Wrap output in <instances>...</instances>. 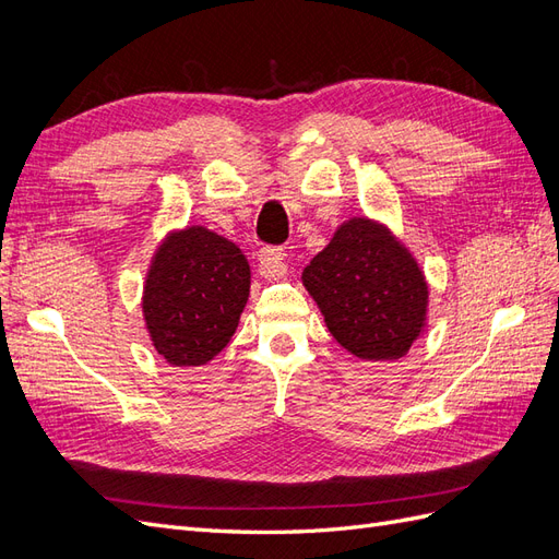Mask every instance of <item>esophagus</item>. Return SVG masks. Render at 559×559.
Listing matches in <instances>:
<instances>
[{
    "mask_svg": "<svg viewBox=\"0 0 559 559\" xmlns=\"http://www.w3.org/2000/svg\"><path fill=\"white\" fill-rule=\"evenodd\" d=\"M259 270L261 275L267 280H280L289 273V265H286V253L280 247H265L259 251Z\"/></svg>",
    "mask_w": 559,
    "mask_h": 559,
    "instance_id": "obj_1",
    "label": "esophagus"
}]
</instances>
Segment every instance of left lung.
I'll return each instance as SVG.
<instances>
[{
    "mask_svg": "<svg viewBox=\"0 0 559 559\" xmlns=\"http://www.w3.org/2000/svg\"><path fill=\"white\" fill-rule=\"evenodd\" d=\"M300 280L337 345L357 359H401L427 331L425 270L376 218L352 216L337 226Z\"/></svg>",
    "mask_w": 559,
    "mask_h": 559,
    "instance_id": "obj_1",
    "label": "left lung"
}]
</instances>
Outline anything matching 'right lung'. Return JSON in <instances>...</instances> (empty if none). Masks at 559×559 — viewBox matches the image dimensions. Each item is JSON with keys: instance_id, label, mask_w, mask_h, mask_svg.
Returning <instances> with one entry per match:
<instances>
[{"instance_id": "obj_1", "label": "right lung", "mask_w": 559, "mask_h": 559, "mask_svg": "<svg viewBox=\"0 0 559 559\" xmlns=\"http://www.w3.org/2000/svg\"><path fill=\"white\" fill-rule=\"evenodd\" d=\"M251 286L242 249L205 226L170 230L151 257L142 314L170 366H205L240 324Z\"/></svg>"}]
</instances>
